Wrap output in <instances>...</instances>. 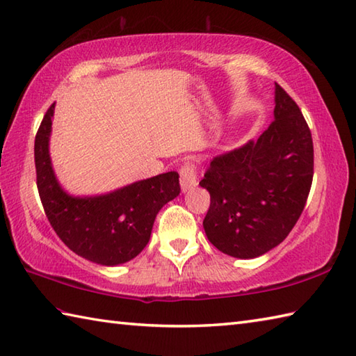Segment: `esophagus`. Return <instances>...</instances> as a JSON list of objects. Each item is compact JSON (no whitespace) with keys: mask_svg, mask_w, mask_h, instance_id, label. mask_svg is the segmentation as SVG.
I'll return each mask as SVG.
<instances>
[{"mask_svg":"<svg viewBox=\"0 0 356 356\" xmlns=\"http://www.w3.org/2000/svg\"><path fill=\"white\" fill-rule=\"evenodd\" d=\"M196 185H197L196 168H194V165L191 163H185L182 168H180V188H182V191L185 193Z\"/></svg>","mask_w":356,"mask_h":356,"instance_id":"1","label":"esophagus"}]
</instances>
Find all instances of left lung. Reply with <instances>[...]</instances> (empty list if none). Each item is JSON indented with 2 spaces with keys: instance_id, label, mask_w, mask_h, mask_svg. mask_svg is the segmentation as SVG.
<instances>
[{
  "instance_id": "obj_1",
  "label": "left lung",
  "mask_w": 356,
  "mask_h": 356,
  "mask_svg": "<svg viewBox=\"0 0 356 356\" xmlns=\"http://www.w3.org/2000/svg\"><path fill=\"white\" fill-rule=\"evenodd\" d=\"M313 140L295 100L275 85V120L257 140L216 156L200 186L211 204L207 238L219 252L253 259L287 238L307 202Z\"/></svg>"
}]
</instances>
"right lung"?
<instances>
[{
  "instance_id": "add662e5",
  "label": "right lung",
  "mask_w": 356,
  "mask_h": 356,
  "mask_svg": "<svg viewBox=\"0 0 356 356\" xmlns=\"http://www.w3.org/2000/svg\"><path fill=\"white\" fill-rule=\"evenodd\" d=\"M55 103L35 136V168L41 204L55 233L85 259L114 267L142 252L149 242L156 216L179 196L176 171L138 180L100 196H71L63 190L49 156Z\"/></svg>"
}]
</instances>
